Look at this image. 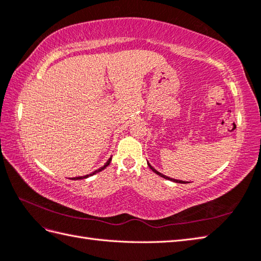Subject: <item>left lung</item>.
Here are the masks:
<instances>
[{"label": "left lung", "mask_w": 261, "mask_h": 261, "mask_svg": "<svg viewBox=\"0 0 261 261\" xmlns=\"http://www.w3.org/2000/svg\"><path fill=\"white\" fill-rule=\"evenodd\" d=\"M148 166H149L150 168H151V171L152 172H155L157 175H160V176H162V177H164V178H166V180H170V181H173V182H176V183H187V182H183V181H180V180H175V178H171V177H168V176H165V175H163L162 173H160L158 171H156L154 167H152L150 164H148Z\"/></svg>", "instance_id": "obj_1"}]
</instances>
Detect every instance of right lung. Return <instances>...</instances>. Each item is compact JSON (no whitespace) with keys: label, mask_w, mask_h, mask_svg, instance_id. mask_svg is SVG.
<instances>
[{"label":"right lung","mask_w":261,"mask_h":261,"mask_svg":"<svg viewBox=\"0 0 261 261\" xmlns=\"http://www.w3.org/2000/svg\"><path fill=\"white\" fill-rule=\"evenodd\" d=\"M111 161H112V158H110V160L106 162V164H105L104 166H101L100 168H98V170H96L95 172H93V173H91V174H87V175H85V176H78V177H73V180H81V178H86V177H88V176H91V175H94V174H96V173H98V172H100V171H103V170H104V168H105L106 166H109V165H110V163H111Z\"/></svg>","instance_id":"right-lung-1"}]
</instances>
